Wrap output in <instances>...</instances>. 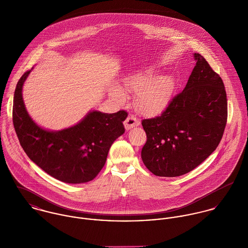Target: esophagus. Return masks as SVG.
Masks as SVG:
<instances>
[{
    "label": "esophagus",
    "instance_id": "34e87169",
    "mask_svg": "<svg viewBox=\"0 0 248 248\" xmlns=\"http://www.w3.org/2000/svg\"><path fill=\"white\" fill-rule=\"evenodd\" d=\"M140 123V120H139L137 117H135V116L132 115V114H129L128 117L126 118L125 122H124L125 129H126V130H130V129H132V128H134V127L139 126Z\"/></svg>",
    "mask_w": 248,
    "mask_h": 248
}]
</instances>
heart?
I'll list each match as a JSON object with an SVG mask.
<instances>
[{"label": "heart", "mask_w": 248, "mask_h": 248, "mask_svg": "<svg viewBox=\"0 0 248 248\" xmlns=\"http://www.w3.org/2000/svg\"><path fill=\"white\" fill-rule=\"evenodd\" d=\"M126 85L132 92L139 93L137 106L147 115L161 112L167 106L173 91L172 80L168 77L156 78V71L153 68L130 76L126 80ZM115 94L121 100L126 98L121 90H116Z\"/></svg>", "instance_id": "b5f03b06"}]
</instances>
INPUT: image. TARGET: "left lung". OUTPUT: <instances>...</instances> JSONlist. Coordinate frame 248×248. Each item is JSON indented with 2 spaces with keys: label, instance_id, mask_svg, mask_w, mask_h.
I'll list each match as a JSON object with an SVG mask.
<instances>
[{
  "label": "left lung",
  "instance_id": "left-lung-1",
  "mask_svg": "<svg viewBox=\"0 0 248 248\" xmlns=\"http://www.w3.org/2000/svg\"><path fill=\"white\" fill-rule=\"evenodd\" d=\"M194 55L197 63L184 90L160 115L141 121L147 135L142 160L158 177H178L194 170L217 149L226 126L222 79L202 55Z\"/></svg>",
  "mask_w": 248,
  "mask_h": 248
}]
</instances>
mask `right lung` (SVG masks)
<instances>
[{
	"mask_svg": "<svg viewBox=\"0 0 248 248\" xmlns=\"http://www.w3.org/2000/svg\"><path fill=\"white\" fill-rule=\"evenodd\" d=\"M30 72L26 71L17 83L12 108V121L22 148L36 165L58 180L73 184L93 180L105 165L111 144L124 134L127 111L93 110L69 129H41L30 117L22 97Z\"/></svg>",
	"mask_w": 248,
	"mask_h": 248,
	"instance_id": "obj_1",
	"label": "right lung"
}]
</instances>
